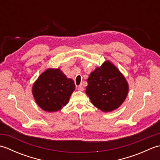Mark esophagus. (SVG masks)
<instances>
[{
	"label": "esophagus",
	"mask_w": 160,
	"mask_h": 160,
	"mask_svg": "<svg viewBox=\"0 0 160 160\" xmlns=\"http://www.w3.org/2000/svg\"><path fill=\"white\" fill-rule=\"evenodd\" d=\"M77 89L80 91H82L84 90V87H83V86L82 85V84H80V85L77 87Z\"/></svg>",
	"instance_id": "obj_1"
}]
</instances>
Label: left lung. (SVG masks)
<instances>
[{"instance_id":"left-lung-1","label":"left lung","mask_w":160,"mask_h":160,"mask_svg":"<svg viewBox=\"0 0 160 160\" xmlns=\"http://www.w3.org/2000/svg\"><path fill=\"white\" fill-rule=\"evenodd\" d=\"M85 92L91 103L103 112H110L120 107L128 92L124 76L110 61L92 71L87 79Z\"/></svg>"}]
</instances>
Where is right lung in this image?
<instances>
[{
  "mask_svg": "<svg viewBox=\"0 0 160 160\" xmlns=\"http://www.w3.org/2000/svg\"><path fill=\"white\" fill-rule=\"evenodd\" d=\"M75 84L60 69H49L33 83L32 93L37 104L47 112L58 111L65 106L75 90Z\"/></svg>",
  "mask_w": 160,
  "mask_h": 160,
  "instance_id": "obj_1",
  "label": "right lung"
}]
</instances>
